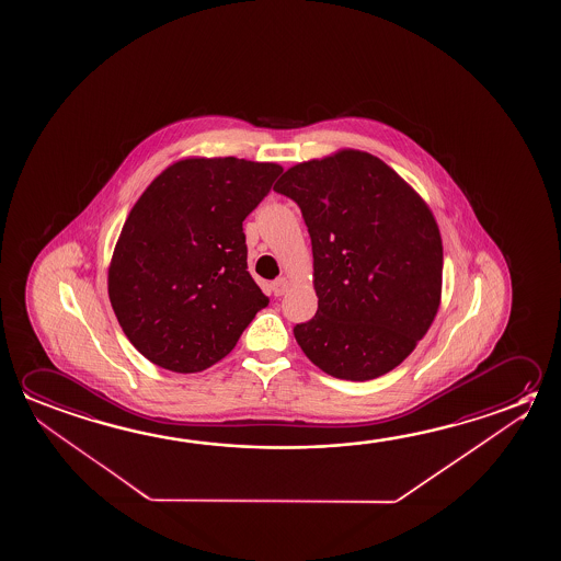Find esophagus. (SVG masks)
Segmentation results:
<instances>
[{
  "label": "esophagus",
  "instance_id": "1",
  "mask_svg": "<svg viewBox=\"0 0 561 561\" xmlns=\"http://www.w3.org/2000/svg\"><path fill=\"white\" fill-rule=\"evenodd\" d=\"M287 287H289V279L285 276L277 277L276 282L272 284V289H274L276 297H282L287 291Z\"/></svg>",
  "mask_w": 561,
  "mask_h": 561
}]
</instances>
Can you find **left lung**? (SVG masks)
<instances>
[{
	"label": "left lung",
	"instance_id": "left-lung-1",
	"mask_svg": "<svg viewBox=\"0 0 561 561\" xmlns=\"http://www.w3.org/2000/svg\"><path fill=\"white\" fill-rule=\"evenodd\" d=\"M304 213L319 309L294 329L317 368L368 381L397 368L431 329L442 297L440 229L379 158L342 148L274 185Z\"/></svg>",
	"mask_w": 561,
	"mask_h": 561
}]
</instances>
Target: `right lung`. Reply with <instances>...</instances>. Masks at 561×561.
<instances>
[{
	"instance_id": "right-lung-1",
	"label": "right lung",
	"mask_w": 561,
	"mask_h": 561,
	"mask_svg": "<svg viewBox=\"0 0 561 561\" xmlns=\"http://www.w3.org/2000/svg\"><path fill=\"white\" fill-rule=\"evenodd\" d=\"M282 172L274 162L184 158L133 205L107 291L121 329L152 364L175 374L211 368L270 304L250 276L242 221Z\"/></svg>"
}]
</instances>
